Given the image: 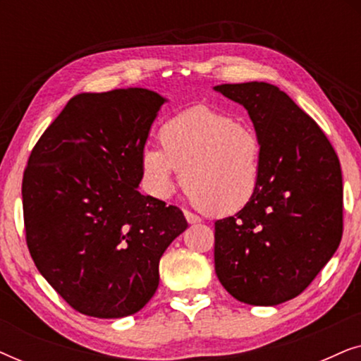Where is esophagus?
<instances>
[{
  "mask_svg": "<svg viewBox=\"0 0 361 361\" xmlns=\"http://www.w3.org/2000/svg\"><path fill=\"white\" fill-rule=\"evenodd\" d=\"M184 215H185V220L189 221V224H192V225H194V224H200V219H199V216L192 214V212L185 210V212H184Z\"/></svg>",
  "mask_w": 361,
  "mask_h": 361,
  "instance_id": "1",
  "label": "esophagus"
}]
</instances>
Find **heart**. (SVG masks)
<instances>
[{
	"label": "heart",
	"mask_w": 361,
	"mask_h": 361,
	"mask_svg": "<svg viewBox=\"0 0 361 361\" xmlns=\"http://www.w3.org/2000/svg\"><path fill=\"white\" fill-rule=\"evenodd\" d=\"M157 147L140 156L142 187L169 199L184 177L197 205L215 216L238 214L253 200L263 174V145L253 128L228 113L194 106L167 120Z\"/></svg>",
	"instance_id": "b5f03b06"
}]
</instances>
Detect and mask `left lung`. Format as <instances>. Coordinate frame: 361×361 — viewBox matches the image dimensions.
<instances>
[{"instance_id":"1","label":"left lung","mask_w":361,"mask_h":361,"mask_svg":"<svg viewBox=\"0 0 361 361\" xmlns=\"http://www.w3.org/2000/svg\"><path fill=\"white\" fill-rule=\"evenodd\" d=\"M243 105L263 145L253 200L215 221V273L240 302L278 305L312 283L343 233L342 169L307 113L266 82L224 83Z\"/></svg>"}]
</instances>
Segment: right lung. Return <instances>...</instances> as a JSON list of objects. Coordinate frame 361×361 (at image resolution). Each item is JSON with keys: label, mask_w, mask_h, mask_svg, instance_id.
I'll return each instance as SVG.
<instances>
[{"label": "right lung", "mask_w": 361, "mask_h": 361, "mask_svg": "<svg viewBox=\"0 0 361 361\" xmlns=\"http://www.w3.org/2000/svg\"><path fill=\"white\" fill-rule=\"evenodd\" d=\"M164 102L146 88L80 93L29 156V253L77 312L120 319L141 310L159 286L162 253L187 228L177 207L137 190L140 156Z\"/></svg>", "instance_id": "obj_1"}]
</instances>
